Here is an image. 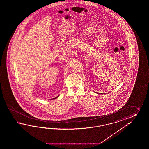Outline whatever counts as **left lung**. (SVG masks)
<instances>
[{"label": "left lung", "instance_id": "obj_1", "mask_svg": "<svg viewBox=\"0 0 149 149\" xmlns=\"http://www.w3.org/2000/svg\"><path fill=\"white\" fill-rule=\"evenodd\" d=\"M96 93L98 94H103V93H97V92H96Z\"/></svg>", "mask_w": 149, "mask_h": 149}]
</instances>
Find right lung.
Masks as SVG:
<instances>
[{
	"label": "right lung",
	"instance_id": "1",
	"mask_svg": "<svg viewBox=\"0 0 149 149\" xmlns=\"http://www.w3.org/2000/svg\"><path fill=\"white\" fill-rule=\"evenodd\" d=\"M58 96H59V95H58V96H57V97H55V98H53V99H56V98H57V97H58Z\"/></svg>",
	"mask_w": 149,
	"mask_h": 149
}]
</instances>
